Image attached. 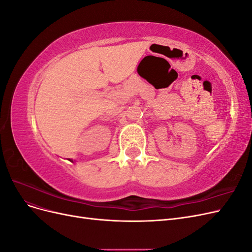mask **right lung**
<instances>
[{
    "label": "right lung",
    "instance_id": "obj_1",
    "mask_svg": "<svg viewBox=\"0 0 252 252\" xmlns=\"http://www.w3.org/2000/svg\"><path fill=\"white\" fill-rule=\"evenodd\" d=\"M69 161H70V162H72V163H73V159H70V158H69Z\"/></svg>",
    "mask_w": 252,
    "mask_h": 252
}]
</instances>
